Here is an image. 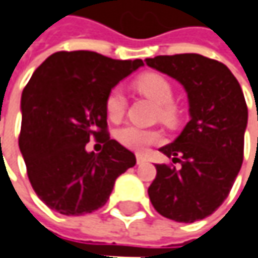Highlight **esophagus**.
Segmentation results:
<instances>
[{"instance_id":"esophagus-1","label":"esophagus","mask_w":258,"mask_h":258,"mask_svg":"<svg viewBox=\"0 0 258 258\" xmlns=\"http://www.w3.org/2000/svg\"><path fill=\"white\" fill-rule=\"evenodd\" d=\"M148 159L143 156V155H137V165H142V164H146Z\"/></svg>"}]
</instances>
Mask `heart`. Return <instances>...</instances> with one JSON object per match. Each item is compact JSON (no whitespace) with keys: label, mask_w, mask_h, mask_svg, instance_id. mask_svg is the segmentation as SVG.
I'll list each match as a JSON object with an SVG mask.
<instances>
[{"label":"heart","mask_w":258,"mask_h":258,"mask_svg":"<svg viewBox=\"0 0 258 258\" xmlns=\"http://www.w3.org/2000/svg\"><path fill=\"white\" fill-rule=\"evenodd\" d=\"M134 87L159 105L158 116L165 122H174L177 119V110L173 103L174 94L171 84L159 74H145L134 81ZM127 109V99L121 88H112L106 96L105 110L107 118L113 122L119 121ZM116 140L127 149L136 152H145L149 146L161 142L162 136L156 130L139 128L134 125H127L116 131Z\"/></svg>","instance_id":"b5f03b06"}]
</instances>
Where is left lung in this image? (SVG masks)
Listing matches in <instances>:
<instances>
[{
    "label": "left lung",
    "instance_id": "1",
    "mask_svg": "<svg viewBox=\"0 0 258 258\" xmlns=\"http://www.w3.org/2000/svg\"><path fill=\"white\" fill-rule=\"evenodd\" d=\"M145 61L184 87L190 113L181 134L159 149L181 167L156 164L149 198L167 219L202 220L227 198L244 161V93L226 64L201 54L156 56Z\"/></svg>",
    "mask_w": 258,
    "mask_h": 258
}]
</instances>
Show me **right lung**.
Segmentation results:
<instances>
[{"label": "right lung", "instance_id": "right-lung-1", "mask_svg": "<svg viewBox=\"0 0 258 258\" xmlns=\"http://www.w3.org/2000/svg\"><path fill=\"white\" fill-rule=\"evenodd\" d=\"M143 60H115L94 51H57L22 93L19 148L29 181L48 208L82 216L103 207L115 180L136 165L134 153L109 137V91ZM94 138L104 145L87 153Z\"/></svg>", "mask_w": 258, "mask_h": 258}]
</instances>
